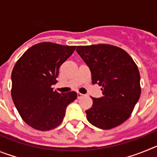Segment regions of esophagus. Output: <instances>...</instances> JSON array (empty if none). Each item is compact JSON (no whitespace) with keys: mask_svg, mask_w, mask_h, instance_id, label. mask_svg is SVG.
Masks as SVG:
<instances>
[{"mask_svg":"<svg viewBox=\"0 0 157 157\" xmlns=\"http://www.w3.org/2000/svg\"><path fill=\"white\" fill-rule=\"evenodd\" d=\"M82 96H83V94H81V93H78V94H77L78 98H81L82 97Z\"/></svg>","mask_w":157,"mask_h":157,"instance_id":"esophagus-1","label":"esophagus"}]
</instances>
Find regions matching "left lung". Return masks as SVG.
<instances>
[{
    "label": "left lung",
    "instance_id": "obj_1",
    "mask_svg": "<svg viewBox=\"0 0 157 157\" xmlns=\"http://www.w3.org/2000/svg\"><path fill=\"white\" fill-rule=\"evenodd\" d=\"M76 51L90 70L93 84L103 91V97L92 98V107L86 111L87 120L103 130L124 123L141 95L135 62L123 48L108 44L79 45Z\"/></svg>",
    "mask_w": 157,
    "mask_h": 157
}]
</instances>
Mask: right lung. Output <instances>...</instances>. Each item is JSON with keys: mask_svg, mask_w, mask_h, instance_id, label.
<instances>
[{"mask_svg": "<svg viewBox=\"0 0 157 157\" xmlns=\"http://www.w3.org/2000/svg\"><path fill=\"white\" fill-rule=\"evenodd\" d=\"M76 46L41 42L28 48L12 72V101L25 123L38 130H49L61 123L67 106L77 93H59L52 86L57 82L59 68Z\"/></svg>", "mask_w": 157, "mask_h": 157, "instance_id": "obj_1", "label": "right lung"}]
</instances>
